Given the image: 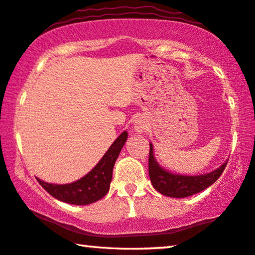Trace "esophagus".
I'll return each mask as SVG.
<instances>
[{
  "mask_svg": "<svg viewBox=\"0 0 255 255\" xmlns=\"http://www.w3.org/2000/svg\"><path fill=\"white\" fill-rule=\"evenodd\" d=\"M134 130L136 132H143L144 130H146V123H144V121L142 119L135 120V122H134Z\"/></svg>",
  "mask_w": 255,
  "mask_h": 255,
  "instance_id": "1",
  "label": "esophagus"
}]
</instances>
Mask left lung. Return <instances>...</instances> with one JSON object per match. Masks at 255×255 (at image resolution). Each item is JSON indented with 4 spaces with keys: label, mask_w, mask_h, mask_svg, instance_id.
<instances>
[{
    "label": "left lung",
    "mask_w": 255,
    "mask_h": 255,
    "mask_svg": "<svg viewBox=\"0 0 255 255\" xmlns=\"http://www.w3.org/2000/svg\"><path fill=\"white\" fill-rule=\"evenodd\" d=\"M149 178L152 187L162 195L174 198H183L197 194L199 191L206 189L217 181L222 174L227 165V162L223 163L220 167L210 173L201 175H180L171 173L159 165L155 159L152 144L149 143Z\"/></svg>",
    "instance_id": "left-lung-1"
}]
</instances>
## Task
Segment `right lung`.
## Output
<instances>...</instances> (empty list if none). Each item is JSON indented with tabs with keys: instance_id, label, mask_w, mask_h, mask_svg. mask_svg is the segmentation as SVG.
<instances>
[{
	"instance_id": "add662e5",
	"label": "right lung",
	"mask_w": 255,
	"mask_h": 255,
	"mask_svg": "<svg viewBox=\"0 0 255 255\" xmlns=\"http://www.w3.org/2000/svg\"><path fill=\"white\" fill-rule=\"evenodd\" d=\"M127 139L128 132L121 133L99 163L87 175L75 182L67 185H53L36 178L37 181L51 196L68 204L88 205L99 201L109 191L113 168Z\"/></svg>"
}]
</instances>
